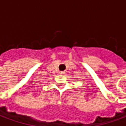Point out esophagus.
<instances>
[{
  "label": "esophagus",
  "mask_w": 126,
  "mask_h": 126,
  "mask_svg": "<svg viewBox=\"0 0 126 126\" xmlns=\"http://www.w3.org/2000/svg\"><path fill=\"white\" fill-rule=\"evenodd\" d=\"M59 74H61V75H65V71H59Z\"/></svg>",
  "instance_id": "esophagus-1"
}]
</instances>
